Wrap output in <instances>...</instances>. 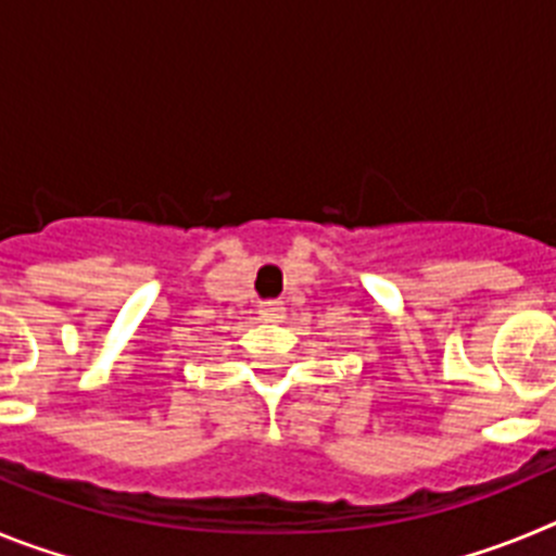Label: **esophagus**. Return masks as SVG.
I'll list each match as a JSON object with an SVG mask.
<instances>
[{
	"label": "esophagus",
	"mask_w": 556,
	"mask_h": 556,
	"mask_svg": "<svg viewBox=\"0 0 556 556\" xmlns=\"http://www.w3.org/2000/svg\"><path fill=\"white\" fill-rule=\"evenodd\" d=\"M258 312H262V317H267V320H283L287 306H283V301H264L262 306H258Z\"/></svg>",
	"instance_id": "34e87169"
}]
</instances>
